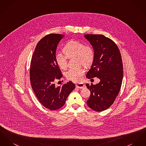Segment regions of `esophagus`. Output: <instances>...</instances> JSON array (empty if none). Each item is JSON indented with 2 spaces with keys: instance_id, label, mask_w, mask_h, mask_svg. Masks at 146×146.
<instances>
[{
  "instance_id": "34e87169",
  "label": "esophagus",
  "mask_w": 146,
  "mask_h": 146,
  "mask_svg": "<svg viewBox=\"0 0 146 146\" xmlns=\"http://www.w3.org/2000/svg\"><path fill=\"white\" fill-rule=\"evenodd\" d=\"M76 87L81 89V88H85V87H86V86H85L84 84H83V83H78V84H76Z\"/></svg>"
}]
</instances>
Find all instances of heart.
<instances>
[{
  "label": "heart",
  "mask_w": 146,
  "mask_h": 146,
  "mask_svg": "<svg viewBox=\"0 0 146 146\" xmlns=\"http://www.w3.org/2000/svg\"><path fill=\"white\" fill-rule=\"evenodd\" d=\"M63 51L66 56L62 53H57L55 56L56 64L62 69H66L67 68L68 58L77 57L79 64L86 66L90 65L94 60V54L92 48L89 45H84L77 40L68 42L64 46ZM84 72L85 70L83 68L70 69L66 73V77L69 80L80 82L82 80Z\"/></svg>",
  "instance_id": "heart-1"
}]
</instances>
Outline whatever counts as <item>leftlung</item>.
Returning a JSON list of instances; mask_svg holds the SVG:
<instances>
[{"label": "left lung", "instance_id": "obj_1", "mask_svg": "<svg viewBox=\"0 0 146 146\" xmlns=\"http://www.w3.org/2000/svg\"><path fill=\"white\" fill-rule=\"evenodd\" d=\"M84 37L92 46L94 54L86 77L100 79L95 85L86 84L90 91L87 103L92 110L101 112L112 106L120 91L123 77L122 57L117 45L104 35L86 34Z\"/></svg>", "mask_w": 146, "mask_h": 146}]
</instances>
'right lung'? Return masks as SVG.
I'll return each instance as SVG.
<instances>
[{"mask_svg": "<svg viewBox=\"0 0 146 146\" xmlns=\"http://www.w3.org/2000/svg\"><path fill=\"white\" fill-rule=\"evenodd\" d=\"M64 36L50 34L43 37L35 48L31 63L32 89L40 103L52 111L62 107L76 87L70 81L61 87H56L54 84L56 79H60L63 76L55 56L57 45Z\"/></svg>", "mask_w": 146, "mask_h": 146, "instance_id": "1", "label": "right lung"}]
</instances>
